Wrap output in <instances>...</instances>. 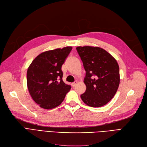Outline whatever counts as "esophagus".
<instances>
[{
    "mask_svg": "<svg viewBox=\"0 0 147 147\" xmlns=\"http://www.w3.org/2000/svg\"><path fill=\"white\" fill-rule=\"evenodd\" d=\"M76 84H77V82H74V83H72V87L74 88V87L75 86V85H76Z\"/></svg>",
    "mask_w": 147,
    "mask_h": 147,
    "instance_id": "esophagus-1",
    "label": "esophagus"
}]
</instances>
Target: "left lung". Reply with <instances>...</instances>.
I'll list each match as a JSON object with an SVG mask.
<instances>
[{"label": "left lung", "mask_w": 147, "mask_h": 147, "mask_svg": "<svg viewBox=\"0 0 147 147\" xmlns=\"http://www.w3.org/2000/svg\"><path fill=\"white\" fill-rule=\"evenodd\" d=\"M76 49L86 71L84 83L86 90L81 98L84 104L92 107L104 106L114 97L119 86L117 61L99 47L84 46Z\"/></svg>", "instance_id": "obj_1"}]
</instances>
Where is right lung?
Returning a JSON list of instances; mask_svg holds the SVG:
<instances>
[{"instance_id": "obj_1", "label": "right lung", "mask_w": 147, "mask_h": 147, "mask_svg": "<svg viewBox=\"0 0 147 147\" xmlns=\"http://www.w3.org/2000/svg\"><path fill=\"white\" fill-rule=\"evenodd\" d=\"M72 47H66L42 53L27 71V85L35 102L45 109H52L64 100L71 86L63 80L61 67Z\"/></svg>"}]
</instances>
